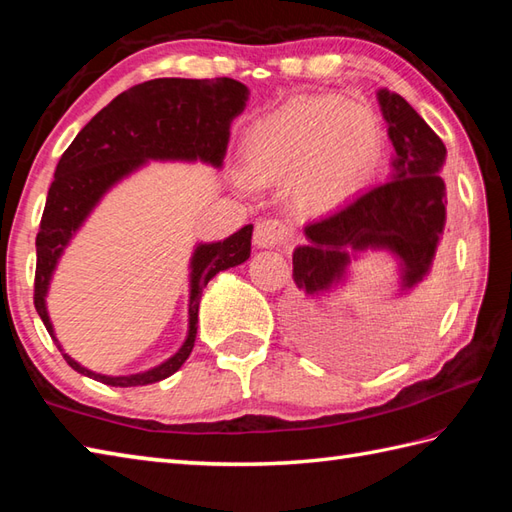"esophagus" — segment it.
<instances>
[{"label": "esophagus", "mask_w": 512, "mask_h": 512, "mask_svg": "<svg viewBox=\"0 0 512 512\" xmlns=\"http://www.w3.org/2000/svg\"><path fill=\"white\" fill-rule=\"evenodd\" d=\"M290 237V228L279 220H262L255 226L253 242L257 248L284 246Z\"/></svg>", "instance_id": "esophagus-1"}]
</instances>
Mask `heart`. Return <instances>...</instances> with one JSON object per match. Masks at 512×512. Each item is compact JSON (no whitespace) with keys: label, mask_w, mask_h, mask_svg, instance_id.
<instances>
[{"label":"heart","mask_w":512,"mask_h":512,"mask_svg":"<svg viewBox=\"0 0 512 512\" xmlns=\"http://www.w3.org/2000/svg\"><path fill=\"white\" fill-rule=\"evenodd\" d=\"M244 171L235 184L290 182L292 198L308 213H328L365 189L383 156L376 114L339 96H295L248 127Z\"/></svg>","instance_id":"1"}]
</instances>
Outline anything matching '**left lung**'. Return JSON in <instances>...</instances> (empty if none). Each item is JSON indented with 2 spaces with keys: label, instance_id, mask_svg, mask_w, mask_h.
<instances>
[{
  "label": "left lung",
  "instance_id": "1",
  "mask_svg": "<svg viewBox=\"0 0 512 512\" xmlns=\"http://www.w3.org/2000/svg\"><path fill=\"white\" fill-rule=\"evenodd\" d=\"M378 105L396 156L387 182L303 228L308 242L292 253V279L308 297L347 281L352 259L385 250L398 259L400 295L431 273L447 224V187L440 176L447 147L400 94L378 90Z\"/></svg>",
  "mask_w": 512,
  "mask_h": 512
}]
</instances>
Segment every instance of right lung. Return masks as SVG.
Here are the masks:
<instances>
[{"instance_id":"add662e5","label":"right lung","mask_w":512,"mask_h":512,"mask_svg":"<svg viewBox=\"0 0 512 512\" xmlns=\"http://www.w3.org/2000/svg\"><path fill=\"white\" fill-rule=\"evenodd\" d=\"M248 88L235 79H154L134 85L103 107L85 125L54 171L46 209L37 233L35 308L59 352L76 372L110 387L151 385L176 374L187 361L195 334L204 286L226 268L250 257L253 224L239 228L222 242L198 244L189 273V330L180 350L165 363L129 376H105L76 363L63 352L48 317V288L63 250L85 224L103 195L145 167L149 160L206 162L222 167L233 118L244 112Z\"/></svg>"}]
</instances>
